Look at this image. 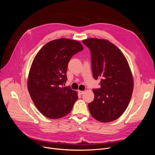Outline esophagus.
Wrapping results in <instances>:
<instances>
[{"label":"esophagus","mask_w":155,"mask_h":155,"mask_svg":"<svg viewBox=\"0 0 155 155\" xmlns=\"http://www.w3.org/2000/svg\"><path fill=\"white\" fill-rule=\"evenodd\" d=\"M78 93H79L80 94H83L84 93V91H78Z\"/></svg>","instance_id":"1"}]
</instances>
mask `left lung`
<instances>
[{
	"label": "left lung",
	"instance_id": "obj_1",
	"mask_svg": "<svg viewBox=\"0 0 155 155\" xmlns=\"http://www.w3.org/2000/svg\"><path fill=\"white\" fill-rule=\"evenodd\" d=\"M83 43L91 52L93 77L101 80V87L93 89L94 99L88 104L90 112L99 121H114L125 111L133 91V78L127 61L108 40L92 38Z\"/></svg>",
	"mask_w": 155,
	"mask_h": 155
}]
</instances>
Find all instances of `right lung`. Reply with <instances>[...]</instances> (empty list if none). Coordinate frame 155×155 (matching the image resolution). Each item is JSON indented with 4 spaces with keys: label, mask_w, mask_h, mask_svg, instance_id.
Here are the masks:
<instances>
[{
    "label": "right lung",
    "mask_w": 155,
    "mask_h": 155,
    "mask_svg": "<svg viewBox=\"0 0 155 155\" xmlns=\"http://www.w3.org/2000/svg\"><path fill=\"white\" fill-rule=\"evenodd\" d=\"M83 50L79 41L59 38L49 41L36 54L30 69L28 88L31 97L44 116L58 119L69 114L78 99L68 80L67 69L71 58Z\"/></svg>",
    "instance_id": "right-lung-1"
}]
</instances>
